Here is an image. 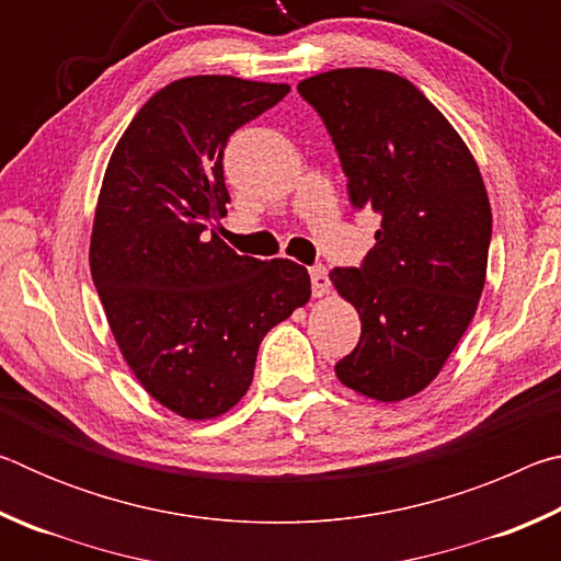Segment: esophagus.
<instances>
[{"instance_id": "esophagus-1", "label": "esophagus", "mask_w": 561, "mask_h": 561, "mask_svg": "<svg viewBox=\"0 0 561 561\" xmlns=\"http://www.w3.org/2000/svg\"><path fill=\"white\" fill-rule=\"evenodd\" d=\"M311 274V291H314V297H324V294H329V272L321 267V264H317V267L309 270Z\"/></svg>"}]
</instances>
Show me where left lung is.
I'll return each mask as SVG.
<instances>
[{
  "mask_svg": "<svg viewBox=\"0 0 561 561\" xmlns=\"http://www.w3.org/2000/svg\"><path fill=\"white\" fill-rule=\"evenodd\" d=\"M334 140L354 207L381 215L360 267L329 272L360 317L339 381L393 403L421 393L458 346L485 287L492 210L448 118L403 76L334 69L299 83Z\"/></svg>",
  "mask_w": 561,
  "mask_h": 561,
  "instance_id": "left-lung-1",
  "label": "left lung"
}]
</instances>
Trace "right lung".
<instances>
[{
	"label": "right lung",
	"instance_id": "obj_1",
	"mask_svg": "<svg viewBox=\"0 0 561 561\" xmlns=\"http://www.w3.org/2000/svg\"><path fill=\"white\" fill-rule=\"evenodd\" d=\"M287 93V83L234 76L168 83L130 121L103 175L93 284L130 371L187 421L230 411L252 383L262 339L311 297L307 267L237 254L215 232L230 203L227 138Z\"/></svg>",
	"mask_w": 561,
	"mask_h": 561
}]
</instances>
